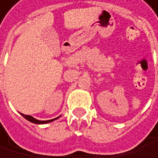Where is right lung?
I'll use <instances>...</instances> for the list:
<instances>
[{
    "label": "right lung",
    "mask_w": 158,
    "mask_h": 158,
    "mask_svg": "<svg viewBox=\"0 0 158 158\" xmlns=\"http://www.w3.org/2000/svg\"><path fill=\"white\" fill-rule=\"evenodd\" d=\"M21 115H22V116H23L26 120H28L29 122L34 123H36V124H44V123H51V122L55 121V120H57V119H59V118H60V117H58V118H56V119L49 120V121H39V120H36V119H35L34 117L29 116V115H24V114H22V113H21Z\"/></svg>",
    "instance_id": "1"
}]
</instances>
